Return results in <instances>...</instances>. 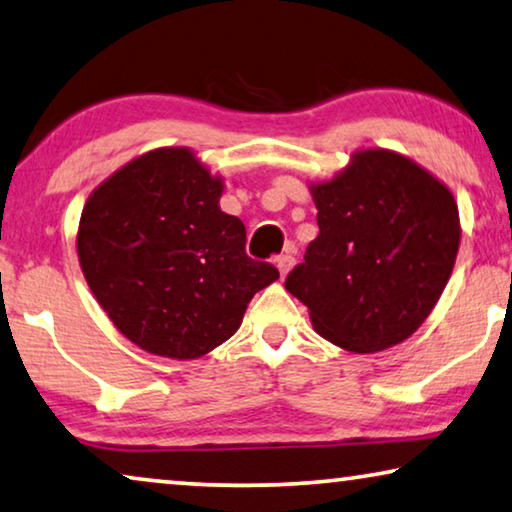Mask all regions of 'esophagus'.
Masks as SVG:
<instances>
[{"mask_svg": "<svg viewBox=\"0 0 512 512\" xmlns=\"http://www.w3.org/2000/svg\"><path fill=\"white\" fill-rule=\"evenodd\" d=\"M294 262H296L294 250H289V253H282V255H278V257H276V266H278V271H280V276H282V278L287 276L289 269H292V266H294Z\"/></svg>", "mask_w": 512, "mask_h": 512, "instance_id": "esophagus-1", "label": "esophagus"}]
</instances>
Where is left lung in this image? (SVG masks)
I'll use <instances>...</instances> for the list:
<instances>
[{
    "label": "left lung",
    "mask_w": 512,
    "mask_h": 512,
    "mask_svg": "<svg viewBox=\"0 0 512 512\" xmlns=\"http://www.w3.org/2000/svg\"><path fill=\"white\" fill-rule=\"evenodd\" d=\"M312 200L319 234L289 271L287 292L347 352L407 340L437 305L460 248L451 190L414 160L368 149L312 186Z\"/></svg>",
    "instance_id": "left-lung-1"
}]
</instances>
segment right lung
Masks as SVG:
<instances>
[{
    "instance_id": "add662e5",
    "label": "right lung",
    "mask_w": 512,
    "mask_h": 512,
    "mask_svg": "<svg viewBox=\"0 0 512 512\" xmlns=\"http://www.w3.org/2000/svg\"><path fill=\"white\" fill-rule=\"evenodd\" d=\"M223 181L188 149H156L114 172L82 209L78 257L112 324L151 354L197 358L241 326L280 278L246 255V227L220 211Z\"/></svg>"
}]
</instances>
